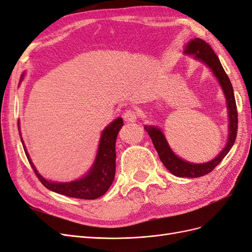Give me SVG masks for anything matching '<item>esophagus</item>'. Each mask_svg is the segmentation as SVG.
Listing matches in <instances>:
<instances>
[{"label": "esophagus", "instance_id": "obj_1", "mask_svg": "<svg viewBox=\"0 0 252 252\" xmlns=\"http://www.w3.org/2000/svg\"><path fill=\"white\" fill-rule=\"evenodd\" d=\"M123 119L126 122H128V123H133V122H135L136 119H138V114H136L135 111L129 109L123 113Z\"/></svg>", "mask_w": 252, "mask_h": 252}]
</instances>
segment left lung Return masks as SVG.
Wrapping results in <instances>:
<instances>
[{"mask_svg": "<svg viewBox=\"0 0 252 252\" xmlns=\"http://www.w3.org/2000/svg\"><path fill=\"white\" fill-rule=\"evenodd\" d=\"M184 52L186 55H193L196 60H200L201 62L207 65L219 80L220 85L224 91L227 101L228 114H229V138H228L225 148L220 152L217 158H213L210 162L202 164L189 163L174 155V152L169 147L168 143H167L164 133L158 127L145 126V130L148 132L152 143L155 145V148L158 151L159 159H161L167 169L175 177L193 179L203 177V175L211 172L222 162V159L233 146L236 138V132H238V110H236L231 82L210 45L195 37L194 40H191L186 45Z\"/></svg>", "mask_w": 252, "mask_h": 252, "instance_id": "left-lung-1", "label": "left lung"}]
</instances>
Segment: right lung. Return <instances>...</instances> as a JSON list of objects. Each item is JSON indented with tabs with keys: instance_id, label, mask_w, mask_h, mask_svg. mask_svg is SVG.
Returning a JSON list of instances; mask_svg holds the SVG:
<instances>
[{
	"instance_id": "obj_1",
	"label": "right lung",
	"mask_w": 252,
	"mask_h": 252,
	"mask_svg": "<svg viewBox=\"0 0 252 252\" xmlns=\"http://www.w3.org/2000/svg\"><path fill=\"white\" fill-rule=\"evenodd\" d=\"M124 125L123 119L119 118L114 120L106 127L101 135L98 144L97 155L94 164L91 167L89 172L85 177L69 182V183H55L45 180L33 166L32 159L26 149L25 154L28 161L34 170L37 179L42 184L51 191L67 195L70 197H77L83 200H94L102 196L111 186L116 174V140L122 126ZM19 127V125H18ZM20 128V127H19ZM23 143V141H22ZM25 148V146H24Z\"/></svg>"
}]
</instances>
